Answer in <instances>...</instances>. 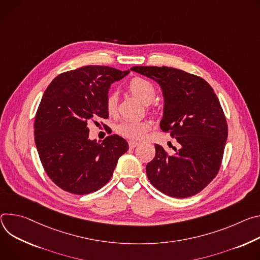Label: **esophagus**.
<instances>
[{"mask_svg":"<svg viewBox=\"0 0 260 260\" xmlns=\"http://www.w3.org/2000/svg\"><path fill=\"white\" fill-rule=\"evenodd\" d=\"M128 145H129V148H130V149H134V148H136L137 146H139V142H137V141H132V140H130V141L128 142Z\"/></svg>","mask_w":260,"mask_h":260,"instance_id":"1","label":"esophagus"}]
</instances>
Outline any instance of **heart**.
<instances>
[{"mask_svg": "<svg viewBox=\"0 0 260 260\" xmlns=\"http://www.w3.org/2000/svg\"><path fill=\"white\" fill-rule=\"evenodd\" d=\"M127 89L134 97L145 104H151L157 95L154 84L146 78L133 77L127 84ZM118 96L108 93L105 98V109L111 117L118 112ZM151 125L147 121H123L117 126V132L129 139L138 140L146 136Z\"/></svg>", "mask_w": 260, "mask_h": 260, "instance_id": "b5f03b06", "label": "heart"}]
</instances>
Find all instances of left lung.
Here are the masks:
<instances>
[{
    "label": "left lung",
    "instance_id": "1",
    "mask_svg": "<svg viewBox=\"0 0 260 260\" xmlns=\"http://www.w3.org/2000/svg\"><path fill=\"white\" fill-rule=\"evenodd\" d=\"M131 70L160 84L165 102L160 128L181 145L174 155L155 145V158L147 165L151 184L176 198L199 193L218 175L228 135L218 97L204 78L180 69L135 66Z\"/></svg>",
    "mask_w": 260,
    "mask_h": 260
}]
</instances>
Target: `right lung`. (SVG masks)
Returning <instances> with one entry per match:
<instances>
[{
	"instance_id": "1",
	"label": "right lung",
	"mask_w": 260,
	"mask_h": 260,
	"mask_svg": "<svg viewBox=\"0 0 260 260\" xmlns=\"http://www.w3.org/2000/svg\"><path fill=\"white\" fill-rule=\"evenodd\" d=\"M128 73L84 66L57 75L45 90L35 117V143L47 176L62 190L84 195L101 189L128 151V142L117 134L101 143L90 140L88 128L89 122L108 118L109 86Z\"/></svg>"
}]
</instances>
